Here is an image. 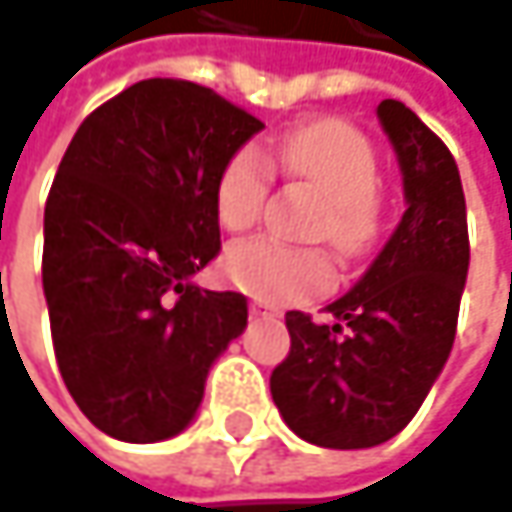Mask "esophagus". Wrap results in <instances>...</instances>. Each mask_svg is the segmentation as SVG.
I'll use <instances>...</instances> for the list:
<instances>
[{
    "label": "esophagus",
    "instance_id": "obj_1",
    "mask_svg": "<svg viewBox=\"0 0 512 512\" xmlns=\"http://www.w3.org/2000/svg\"><path fill=\"white\" fill-rule=\"evenodd\" d=\"M250 314L253 317H276V311L268 306V303H262V300H253L250 303Z\"/></svg>",
    "mask_w": 512,
    "mask_h": 512
}]
</instances>
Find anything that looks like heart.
<instances>
[{"mask_svg":"<svg viewBox=\"0 0 512 512\" xmlns=\"http://www.w3.org/2000/svg\"><path fill=\"white\" fill-rule=\"evenodd\" d=\"M271 162L288 177L306 180L323 209L314 233L326 236L341 253L361 256L379 236V157L370 139L347 122L320 119L288 130L268 154L247 145L230 157L218 177V221L230 233L250 230L268 198ZM224 274L241 291L265 303H300L323 294L335 282V265L320 247H297L276 238H250L224 256Z\"/></svg>","mask_w":512,"mask_h":512,"instance_id":"b5f03b06","label":"heart"}]
</instances>
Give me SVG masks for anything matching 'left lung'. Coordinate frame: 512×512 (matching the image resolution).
Wrapping results in <instances>:
<instances>
[{"label": "left lung", "mask_w": 512, "mask_h": 512, "mask_svg": "<svg viewBox=\"0 0 512 512\" xmlns=\"http://www.w3.org/2000/svg\"><path fill=\"white\" fill-rule=\"evenodd\" d=\"M376 116L402 171V221L364 276L326 306L335 323L285 314L291 352L271 376L285 425L323 449L382 446L414 420L449 361L469 274L455 157L402 101L384 98Z\"/></svg>", "instance_id": "left-lung-1"}]
</instances>
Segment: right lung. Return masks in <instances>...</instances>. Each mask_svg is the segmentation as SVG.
I'll list each match as a JSON object with an SVG mask.
<instances>
[{"label": "right lung", "instance_id": "1", "mask_svg": "<svg viewBox=\"0 0 512 512\" xmlns=\"http://www.w3.org/2000/svg\"><path fill=\"white\" fill-rule=\"evenodd\" d=\"M265 128L218 92L139 81L72 136L46 201L43 294L75 405L125 443L195 420L247 297L195 282L218 250L224 165Z\"/></svg>", "mask_w": 512, "mask_h": 512}]
</instances>
